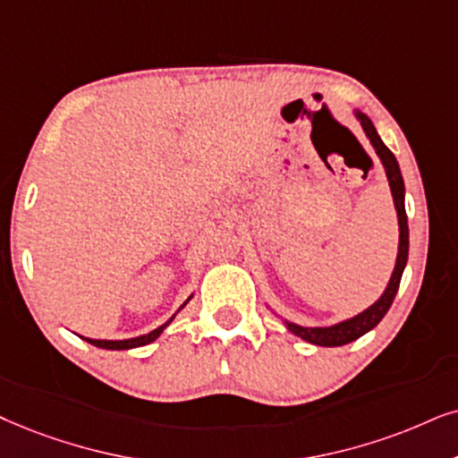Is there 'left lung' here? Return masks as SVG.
<instances>
[{"label": "left lung", "instance_id": "1", "mask_svg": "<svg viewBox=\"0 0 458 458\" xmlns=\"http://www.w3.org/2000/svg\"><path fill=\"white\" fill-rule=\"evenodd\" d=\"M355 118L361 123V129L366 132V137L372 143V148L378 154L380 162H383L386 179H389L391 186V194H393V202H395V211H397V224H399V247H397V259H395V268H393V275L389 279V285L383 292V296L372 306H368L366 310L359 312V315L351 317V319L335 323V326H327V327H304L298 326V323L292 321H283L285 327L292 334H296L298 338L306 340V343L317 344V346H343L349 344L352 340L361 338L363 334H368L369 329H374L383 321V317L386 315V310L391 309L393 300H395V293L399 289V281H402L403 268H406L408 262V216H406V205H403V199H406V188H403V177L402 171H399L397 158L393 156L389 148L385 146L383 139H380L378 132H376L372 120L368 118L366 114L355 109Z\"/></svg>", "mask_w": 458, "mask_h": 458}]
</instances>
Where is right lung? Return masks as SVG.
Here are the masks:
<instances>
[{"label": "right lung", "instance_id": "add662e5", "mask_svg": "<svg viewBox=\"0 0 458 458\" xmlns=\"http://www.w3.org/2000/svg\"><path fill=\"white\" fill-rule=\"evenodd\" d=\"M190 300H192V296H190L186 302H183L182 306H179V310L183 309V306H186ZM177 310V312H179ZM175 312V315H177ZM175 315L171 317L169 321L166 323H162L160 327H156V329H152V332L149 334H143V335H137V338H129V340H95V338H84L86 343H90V344H95V346H99V349H107V351H129V349H137V346H146V344H149V343H154L156 338H158V335L165 332V327L169 326V323L175 319Z\"/></svg>", "mask_w": 458, "mask_h": 458}]
</instances>
